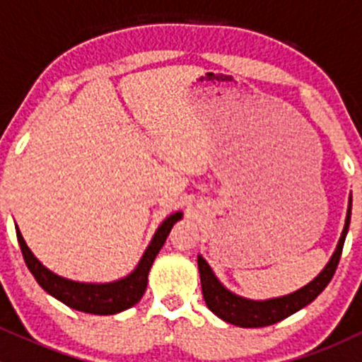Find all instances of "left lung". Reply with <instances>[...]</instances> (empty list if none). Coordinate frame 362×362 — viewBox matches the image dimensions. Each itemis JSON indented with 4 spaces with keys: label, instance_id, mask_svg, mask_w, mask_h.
Masks as SVG:
<instances>
[{
    "label": "left lung",
    "instance_id": "left-lung-1",
    "mask_svg": "<svg viewBox=\"0 0 362 362\" xmlns=\"http://www.w3.org/2000/svg\"><path fill=\"white\" fill-rule=\"evenodd\" d=\"M350 211H352V198L349 199V210H346L345 226H343L341 236H339L338 240L337 250L331 255L326 268H324L312 282L306 284L305 287H301V289L294 291V293L287 296H282V298L255 301V299H247L231 293V291L226 289V287L218 282L215 273L211 272L210 264L204 261L202 255H198L202 291L208 308H210L215 315L221 317L222 320L240 327L272 326V324H276L280 322V320L287 319V317L293 315L298 310L305 308L306 305H310L317 296L326 289L327 284L333 279L334 272H337L339 257H341L343 243H345L346 233H349Z\"/></svg>",
    "mask_w": 362,
    "mask_h": 362
}]
</instances>
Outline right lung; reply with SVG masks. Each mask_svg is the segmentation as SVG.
Here are the masks:
<instances>
[{
  "mask_svg": "<svg viewBox=\"0 0 362 362\" xmlns=\"http://www.w3.org/2000/svg\"><path fill=\"white\" fill-rule=\"evenodd\" d=\"M180 218L182 211H175L170 217L164 218L163 224L156 231L152 242L148 243L145 254L141 255L136 268L129 275L124 276V279L108 284L75 282V280H68L56 275L49 268H45L35 257V254L29 250L23 235H21L19 228H16V231L21 250H23L25 266H28L29 272L33 273V276H35L36 282L40 284V287L43 291H47L50 296L59 299L61 303H64L69 308L78 310V312L94 313V315H113V313H119L131 308V306L140 301L145 289H147L148 272L152 268V262H154L159 250L163 249L173 224L180 221Z\"/></svg>",
  "mask_w": 362,
  "mask_h": 362,
  "instance_id": "1",
  "label": "right lung"
}]
</instances>
